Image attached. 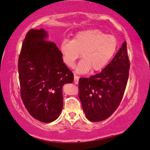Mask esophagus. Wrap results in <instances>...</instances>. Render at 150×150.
Segmentation results:
<instances>
[{"label":"esophagus","instance_id":"34e87169","mask_svg":"<svg viewBox=\"0 0 150 150\" xmlns=\"http://www.w3.org/2000/svg\"><path fill=\"white\" fill-rule=\"evenodd\" d=\"M79 77H78L77 75H74V83L75 84L77 85L78 83H79Z\"/></svg>","mask_w":150,"mask_h":150}]
</instances>
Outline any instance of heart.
<instances>
[{"instance_id": "1", "label": "heart", "mask_w": 150, "mask_h": 150, "mask_svg": "<svg viewBox=\"0 0 150 150\" xmlns=\"http://www.w3.org/2000/svg\"><path fill=\"white\" fill-rule=\"evenodd\" d=\"M117 39L106 35L98 29H89L78 33L73 40H65L60 50L63 61L72 67L81 53L83 59L78 63L75 71L85 74L92 69L97 72L103 69L109 63L117 51Z\"/></svg>"}]
</instances>
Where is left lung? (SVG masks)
Returning <instances> with one entry per match:
<instances>
[{
    "mask_svg": "<svg viewBox=\"0 0 150 150\" xmlns=\"http://www.w3.org/2000/svg\"><path fill=\"white\" fill-rule=\"evenodd\" d=\"M126 47L124 42L101 73L79 79V97L86 117L91 122H101L110 117L122 101L130 65Z\"/></svg>",
    "mask_w": 150,
    "mask_h": 150,
    "instance_id": "8db88e82",
    "label": "left lung"
}]
</instances>
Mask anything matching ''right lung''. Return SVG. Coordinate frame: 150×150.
<instances>
[{
	"label": "right lung",
	"mask_w": 150,
	"mask_h": 150,
	"mask_svg": "<svg viewBox=\"0 0 150 150\" xmlns=\"http://www.w3.org/2000/svg\"><path fill=\"white\" fill-rule=\"evenodd\" d=\"M47 37L43 28L30 29L18 61L21 99L30 115L43 123L58 118L63 105V85L74 79L61 52Z\"/></svg>",
	"instance_id": "1"
}]
</instances>
